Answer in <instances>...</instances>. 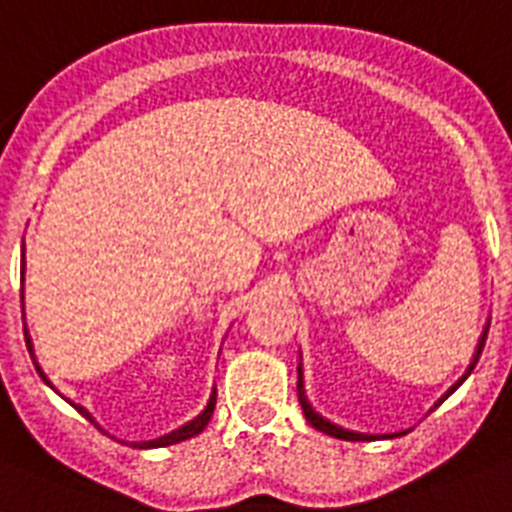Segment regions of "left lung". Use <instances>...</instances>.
Returning <instances> with one entry per match:
<instances>
[{"label": "left lung", "mask_w": 512, "mask_h": 512, "mask_svg": "<svg viewBox=\"0 0 512 512\" xmlns=\"http://www.w3.org/2000/svg\"><path fill=\"white\" fill-rule=\"evenodd\" d=\"M487 330H489V325H487V328H484V333H482V338H479V343H476V354H474V359H471V364H468L466 375H463L461 380L455 382V385H453V388L448 390V393L442 395V398H440V403L445 401V398H448L450 393H455V390L461 388V382L466 380V377L471 375V372H474L476 362H479V356H482L484 341H487ZM296 390H299V403H302V409H304V416H307V422L312 424V427H315V429H320V432H325V435H330V437H338V440H380V437H398V435H362V432H349V429L338 427V424L328 422V419H325V416H320V414H317V411L312 409V406H309L307 395H304V377H302V364H299V382H296ZM401 435H403V432H401Z\"/></svg>", "instance_id": "1"}]
</instances>
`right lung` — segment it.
<instances>
[{"instance_id":"1","label":"right lung","mask_w":512,"mask_h":512,"mask_svg":"<svg viewBox=\"0 0 512 512\" xmlns=\"http://www.w3.org/2000/svg\"><path fill=\"white\" fill-rule=\"evenodd\" d=\"M23 249H25V244H23ZM20 276H25V252H23V263H20ZM20 299H23V296H20ZM25 343H28L30 359H33V364H36V369H38V375H41V380H44L46 385H51V382H49V377L44 375V369L38 367L36 356H33V341H30L28 330H25ZM51 388H54V385H51ZM70 403H72V401H70ZM72 406H75V409L80 411V414H83L85 419H90V422L96 424V419H93V416L88 414V409H83V406H77V403H72ZM213 409H216V390H213V395H210V401H208V406H205V411H203V414H200V416H195V419H192V422H187V424H184V427L174 429V432H169V435L158 437V440H148V442H135V448H166V445H176V442H182V440H190V437L200 435V432H203V429L208 427L210 416H213ZM96 427H98V424H96Z\"/></svg>"}]
</instances>
